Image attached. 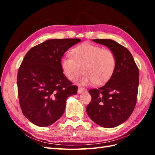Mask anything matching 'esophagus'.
I'll list each match as a JSON object with an SVG mask.
<instances>
[{"label": "esophagus", "instance_id": "1", "mask_svg": "<svg viewBox=\"0 0 155 155\" xmlns=\"http://www.w3.org/2000/svg\"><path fill=\"white\" fill-rule=\"evenodd\" d=\"M87 90L85 89L84 88H82V87H78V94H81L82 93H84V92H86Z\"/></svg>", "mask_w": 155, "mask_h": 155}]
</instances>
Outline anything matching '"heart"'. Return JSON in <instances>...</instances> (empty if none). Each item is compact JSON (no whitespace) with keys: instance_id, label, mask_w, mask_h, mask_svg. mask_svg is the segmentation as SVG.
Here are the masks:
<instances>
[{"instance_id":"b5f03b06","label":"heart","mask_w":155,"mask_h":155,"mask_svg":"<svg viewBox=\"0 0 155 155\" xmlns=\"http://www.w3.org/2000/svg\"><path fill=\"white\" fill-rule=\"evenodd\" d=\"M71 56L61 59L62 71L71 81L78 79L83 72L85 74L81 81L83 84L93 82L96 85L106 83L116 68L117 58L113 51L88 42L74 47Z\"/></svg>"}]
</instances>
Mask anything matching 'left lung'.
Returning a JSON list of instances; mask_svg holds the SVG:
<instances>
[{
  "label": "left lung",
  "instance_id": "left-lung-1",
  "mask_svg": "<svg viewBox=\"0 0 155 155\" xmlns=\"http://www.w3.org/2000/svg\"><path fill=\"white\" fill-rule=\"evenodd\" d=\"M113 51L117 58L114 73L107 83L88 91L91 101L86 108L91 119L101 127L113 128L126 121L137 103L139 71L130 51L110 39H94Z\"/></svg>",
  "mask_w": 155,
  "mask_h": 155
}]
</instances>
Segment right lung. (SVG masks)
<instances>
[{"label": "right lung", "mask_w": 155, "mask_h": 155, "mask_svg": "<svg viewBox=\"0 0 155 155\" xmlns=\"http://www.w3.org/2000/svg\"><path fill=\"white\" fill-rule=\"evenodd\" d=\"M79 38L50 39L31 48L17 74L20 107L23 114L38 127H48L63 114L67 98L78 87L62 71V56Z\"/></svg>", "instance_id": "1"}]
</instances>
